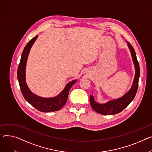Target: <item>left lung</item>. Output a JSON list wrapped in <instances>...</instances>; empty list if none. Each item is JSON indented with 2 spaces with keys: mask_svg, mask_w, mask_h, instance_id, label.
Masks as SVG:
<instances>
[{
  "mask_svg": "<svg viewBox=\"0 0 152 152\" xmlns=\"http://www.w3.org/2000/svg\"><path fill=\"white\" fill-rule=\"evenodd\" d=\"M128 46L131 53V56H132L133 57L136 69L135 76L132 87H131V89L128 91V93L122 97L117 99L110 101V102L105 104H99L96 102L94 98V96L92 95H90V103L91 107H92V109L95 112L99 114L103 115H114L118 114L122 112L124 109H125L135 97L138 88L139 78L140 76V68L139 62L137 60L135 50L133 46L128 42Z\"/></svg>",
  "mask_w": 152,
  "mask_h": 152,
  "instance_id": "obj_1",
  "label": "left lung"
}]
</instances>
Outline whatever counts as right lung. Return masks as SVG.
Returning <instances> with one entry per match:
<instances>
[{
    "label": "right lung",
    "mask_w": 152,
    "mask_h": 152,
    "mask_svg": "<svg viewBox=\"0 0 152 152\" xmlns=\"http://www.w3.org/2000/svg\"><path fill=\"white\" fill-rule=\"evenodd\" d=\"M38 35L31 39L25 46L18 68V79L22 94L26 100L41 112H54L61 109L67 101L69 91L76 80L69 83L62 92L54 98H43L34 94L28 88L26 83V66L29 51Z\"/></svg>",
    "instance_id": "1"
}]
</instances>
